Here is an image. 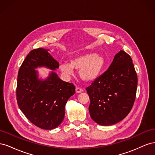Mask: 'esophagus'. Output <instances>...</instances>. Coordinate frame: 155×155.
Listing matches in <instances>:
<instances>
[{"label":"esophagus","mask_w":155,"mask_h":155,"mask_svg":"<svg viewBox=\"0 0 155 155\" xmlns=\"http://www.w3.org/2000/svg\"><path fill=\"white\" fill-rule=\"evenodd\" d=\"M83 91V88H80V87H77L76 88V92L77 93H80V92H82Z\"/></svg>","instance_id":"1"}]
</instances>
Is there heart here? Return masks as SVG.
<instances>
[{"label":"heart","instance_id":"heart-1","mask_svg":"<svg viewBox=\"0 0 155 155\" xmlns=\"http://www.w3.org/2000/svg\"><path fill=\"white\" fill-rule=\"evenodd\" d=\"M105 65V59L101 55L88 53L73 58L70 63H61L59 68L66 77L72 76L74 68L79 70L82 80L91 82L100 76Z\"/></svg>","mask_w":155,"mask_h":155}]
</instances>
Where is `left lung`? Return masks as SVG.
Masks as SVG:
<instances>
[{
  "label": "left lung",
  "mask_w": 155,
  "mask_h": 155,
  "mask_svg": "<svg viewBox=\"0 0 155 155\" xmlns=\"http://www.w3.org/2000/svg\"><path fill=\"white\" fill-rule=\"evenodd\" d=\"M138 78L130 56L120 50L109 68L86 88L91 118L101 125H111L128 115L136 98Z\"/></svg>",
  "instance_id": "left-lung-1"
}]
</instances>
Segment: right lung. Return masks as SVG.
Wrapping results in <instances>:
<instances>
[{
    "label": "right lung",
    "mask_w": 155,
    "mask_h": 155,
    "mask_svg": "<svg viewBox=\"0 0 155 155\" xmlns=\"http://www.w3.org/2000/svg\"><path fill=\"white\" fill-rule=\"evenodd\" d=\"M42 48L32 50L18 70L17 101L22 113L38 127L51 130L58 127L64 117V107L74 95L73 83L63 81L51 72L44 80L35 69L44 67L55 70L59 63Z\"/></svg>",
    "instance_id": "1"
}]
</instances>
